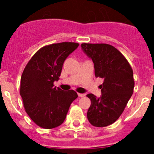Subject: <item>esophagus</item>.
Segmentation results:
<instances>
[{
  "instance_id": "obj_1",
  "label": "esophagus",
  "mask_w": 154,
  "mask_h": 154,
  "mask_svg": "<svg viewBox=\"0 0 154 154\" xmlns=\"http://www.w3.org/2000/svg\"><path fill=\"white\" fill-rule=\"evenodd\" d=\"M78 96H79V97H84V96H85V93H79Z\"/></svg>"
}]
</instances>
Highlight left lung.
<instances>
[{
	"instance_id": "obj_1",
	"label": "left lung",
	"mask_w": 154,
	"mask_h": 154,
	"mask_svg": "<svg viewBox=\"0 0 154 154\" xmlns=\"http://www.w3.org/2000/svg\"><path fill=\"white\" fill-rule=\"evenodd\" d=\"M82 49L94 63L95 75L104 79L100 85L102 95L89 93L91 106L87 118L94 126L111 125L123 113L134 88L131 66L122 53L108 44L81 45Z\"/></svg>"
}]
</instances>
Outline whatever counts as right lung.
I'll list each match as a JSON object with an SVG mask.
<instances>
[{
  "label": "right lung",
  "instance_id": "1",
  "mask_svg": "<svg viewBox=\"0 0 154 154\" xmlns=\"http://www.w3.org/2000/svg\"><path fill=\"white\" fill-rule=\"evenodd\" d=\"M78 43L62 42L45 46L35 53L25 66L21 78L20 94L25 111L35 123L44 129L62 124L71 103L78 95L54 86L59 79L67 57Z\"/></svg>",
  "mask_w": 154,
  "mask_h": 154
}]
</instances>
